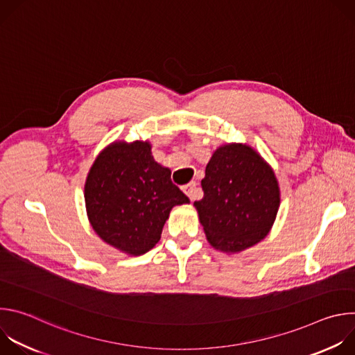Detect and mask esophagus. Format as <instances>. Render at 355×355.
Instances as JSON below:
<instances>
[{"label":"esophagus","instance_id":"34e87169","mask_svg":"<svg viewBox=\"0 0 355 355\" xmlns=\"http://www.w3.org/2000/svg\"><path fill=\"white\" fill-rule=\"evenodd\" d=\"M182 191L188 195V198L191 199V200H195V199H198L199 198V189L196 188V182H188L187 185H184L182 187Z\"/></svg>","mask_w":355,"mask_h":355}]
</instances>
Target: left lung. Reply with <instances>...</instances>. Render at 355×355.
Here are the masks:
<instances>
[{
  "label": "left lung",
  "instance_id": "obj_1",
  "mask_svg": "<svg viewBox=\"0 0 355 355\" xmlns=\"http://www.w3.org/2000/svg\"><path fill=\"white\" fill-rule=\"evenodd\" d=\"M200 185L204 198L193 205L215 248L241 251L268 234L279 208V188L257 151L236 143L219 147Z\"/></svg>",
  "mask_w": 355,
  "mask_h": 355
}]
</instances>
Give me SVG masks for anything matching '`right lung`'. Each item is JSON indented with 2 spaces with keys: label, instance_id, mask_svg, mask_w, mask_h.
<instances>
[{
  "label": "right lung",
  "instance_id": "1",
  "mask_svg": "<svg viewBox=\"0 0 355 355\" xmlns=\"http://www.w3.org/2000/svg\"><path fill=\"white\" fill-rule=\"evenodd\" d=\"M150 150L147 141L111 144L96 157L85 182L92 229L132 256L153 248L171 208L189 202Z\"/></svg>",
  "mask_w": 355,
  "mask_h": 355
}]
</instances>
